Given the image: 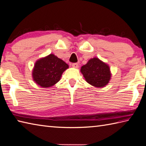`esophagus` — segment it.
I'll use <instances>...</instances> for the list:
<instances>
[{"label":"esophagus","instance_id":"obj_1","mask_svg":"<svg viewBox=\"0 0 146 146\" xmlns=\"http://www.w3.org/2000/svg\"><path fill=\"white\" fill-rule=\"evenodd\" d=\"M72 66L74 68H76V69H77V68L79 67V65H78V64H77V63H73L72 64Z\"/></svg>","mask_w":146,"mask_h":146}]
</instances>
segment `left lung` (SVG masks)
<instances>
[{"label":"left lung","mask_w":146,"mask_h":146,"mask_svg":"<svg viewBox=\"0 0 146 146\" xmlns=\"http://www.w3.org/2000/svg\"><path fill=\"white\" fill-rule=\"evenodd\" d=\"M80 72L87 83L98 88L108 85L112 76L109 65L98 57L89 60L81 67Z\"/></svg>","instance_id":"obj_1"}]
</instances>
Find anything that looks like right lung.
Returning <instances> with one entry per match:
<instances>
[{
    "label": "right lung",
    "instance_id": "right-lung-1",
    "mask_svg": "<svg viewBox=\"0 0 146 146\" xmlns=\"http://www.w3.org/2000/svg\"><path fill=\"white\" fill-rule=\"evenodd\" d=\"M68 68L69 66L64 60L50 54L35 62L32 76L38 86L47 88L59 82L62 73Z\"/></svg>",
    "mask_w": 146,
    "mask_h": 146
}]
</instances>
